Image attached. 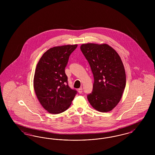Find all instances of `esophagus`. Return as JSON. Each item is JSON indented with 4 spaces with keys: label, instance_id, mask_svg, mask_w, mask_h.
<instances>
[{
    "label": "esophagus",
    "instance_id": "obj_1",
    "mask_svg": "<svg viewBox=\"0 0 155 155\" xmlns=\"http://www.w3.org/2000/svg\"><path fill=\"white\" fill-rule=\"evenodd\" d=\"M78 91L79 94H81L82 92V88H80L78 89Z\"/></svg>",
    "mask_w": 155,
    "mask_h": 155
}]
</instances>
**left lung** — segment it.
I'll return each instance as SVG.
<instances>
[{
  "label": "left lung",
  "instance_id": "obj_1",
  "mask_svg": "<svg viewBox=\"0 0 155 155\" xmlns=\"http://www.w3.org/2000/svg\"><path fill=\"white\" fill-rule=\"evenodd\" d=\"M94 77L93 90L87 96L96 110L108 112L120 101L126 84L125 69L117 52L109 45L82 44Z\"/></svg>",
  "mask_w": 155,
  "mask_h": 155
}]
</instances>
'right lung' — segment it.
Here are the masks:
<instances>
[{"label":"right lung","mask_w":155,"mask_h":155,"mask_svg":"<svg viewBox=\"0 0 155 155\" xmlns=\"http://www.w3.org/2000/svg\"><path fill=\"white\" fill-rule=\"evenodd\" d=\"M77 45L51 48L39 59L34 77V88L39 102L51 114H59L70 106L77 91L68 85L65 67Z\"/></svg>","instance_id":"obj_1"}]
</instances>
